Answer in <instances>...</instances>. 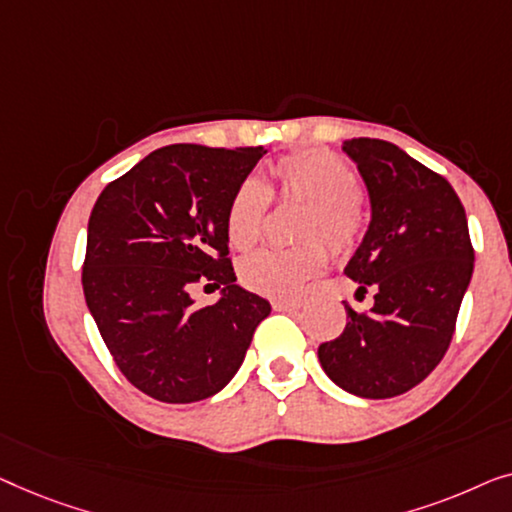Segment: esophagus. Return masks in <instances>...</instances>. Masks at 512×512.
I'll return each mask as SVG.
<instances>
[{
	"instance_id": "esophagus-1",
	"label": "esophagus",
	"mask_w": 512,
	"mask_h": 512,
	"mask_svg": "<svg viewBox=\"0 0 512 512\" xmlns=\"http://www.w3.org/2000/svg\"><path fill=\"white\" fill-rule=\"evenodd\" d=\"M273 308L276 311H299L301 301H292V299H276L273 301Z\"/></svg>"
}]
</instances>
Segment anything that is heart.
Listing matches in <instances>:
<instances>
[{
	"label": "heart",
	"mask_w": 512,
	"mask_h": 512,
	"mask_svg": "<svg viewBox=\"0 0 512 512\" xmlns=\"http://www.w3.org/2000/svg\"><path fill=\"white\" fill-rule=\"evenodd\" d=\"M273 181L280 197L308 204L301 225V239L308 243L248 255L239 266V276L243 285L266 297L294 299L329 262L327 248L313 239L327 241L336 253H348L362 236L364 218L357 204L362 183L352 167L327 150H304L280 157L273 164ZM269 201V190L257 178H246L236 187L225 215L227 239L234 248L248 250L259 241Z\"/></svg>",
	"instance_id": "b5f03b06"
}]
</instances>
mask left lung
I'll return each instance as SVG.
<instances>
[{"label":"left lung","mask_w":512,"mask_h":512,"mask_svg":"<svg viewBox=\"0 0 512 512\" xmlns=\"http://www.w3.org/2000/svg\"><path fill=\"white\" fill-rule=\"evenodd\" d=\"M371 199V225L345 266L371 311L345 304L343 334L322 343V369L345 392L390 399L413 390L450 348L473 273V246L462 201L441 174L399 146L350 139Z\"/></svg>","instance_id":"left-lung-1"}]
</instances>
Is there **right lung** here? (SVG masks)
<instances>
[{
  "instance_id": "obj_1",
  "label": "right lung",
  "mask_w": 512,
  "mask_h": 512,
  "mask_svg": "<svg viewBox=\"0 0 512 512\" xmlns=\"http://www.w3.org/2000/svg\"><path fill=\"white\" fill-rule=\"evenodd\" d=\"M266 150L164 146L99 194L88 222L83 294L129 383L164 403L220 392L239 371L269 301L236 285L225 215ZM197 284L222 286L194 307Z\"/></svg>"
}]
</instances>
